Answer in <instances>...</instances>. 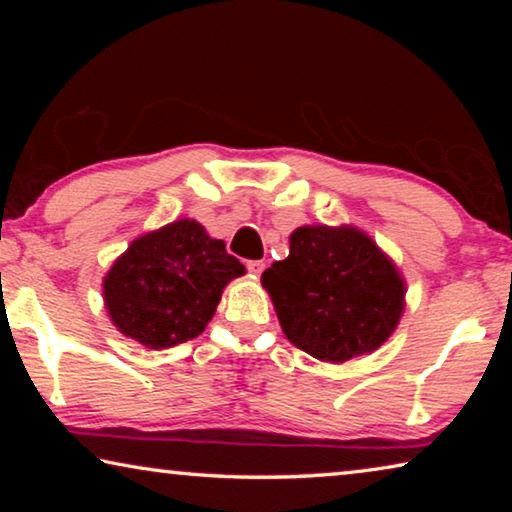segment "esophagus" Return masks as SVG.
Wrapping results in <instances>:
<instances>
[{"instance_id": "34e87169", "label": "esophagus", "mask_w": 512, "mask_h": 512, "mask_svg": "<svg viewBox=\"0 0 512 512\" xmlns=\"http://www.w3.org/2000/svg\"><path fill=\"white\" fill-rule=\"evenodd\" d=\"M246 268H248V273L253 275V277H259L264 273V268H266V264L264 262H257V259H253V262H248L246 264Z\"/></svg>"}]
</instances>
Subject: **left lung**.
Instances as JSON below:
<instances>
[{
  "label": "left lung",
  "mask_w": 512,
  "mask_h": 512,
  "mask_svg": "<svg viewBox=\"0 0 512 512\" xmlns=\"http://www.w3.org/2000/svg\"><path fill=\"white\" fill-rule=\"evenodd\" d=\"M287 339L318 361L345 363L381 348L400 325L406 282L400 268L357 225H302L289 257L266 268Z\"/></svg>",
  "instance_id": "8db88e82"
}]
</instances>
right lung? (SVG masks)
<instances>
[{
    "mask_svg": "<svg viewBox=\"0 0 512 512\" xmlns=\"http://www.w3.org/2000/svg\"><path fill=\"white\" fill-rule=\"evenodd\" d=\"M246 273L221 239L196 219H178L135 237L103 277V305L121 334L164 350L196 339L221 293Z\"/></svg>",
    "mask_w": 512,
    "mask_h": 512,
    "instance_id": "add662e5",
    "label": "right lung"
}]
</instances>
